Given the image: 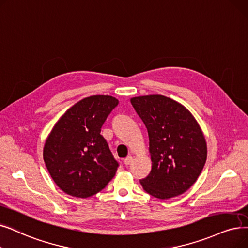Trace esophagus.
Returning <instances> with one entry per match:
<instances>
[{
	"mask_svg": "<svg viewBox=\"0 0 248 248\" xmlns=\"http://www.w3.org/2000/svg\"><path fill=\"white\" fill-rule=\"evenodd\" d=\"M132 160H133V157H132V156H127V157L124 160V163L125 165H130L131 162H132Z\"/></svg>",
	"mask_w": 248,
	"mask_h": 248,
	"instance_id": "34e87169",
	"label": "esophagus"
}]
</instances>
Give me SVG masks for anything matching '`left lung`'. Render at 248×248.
Wrapping results in <instances>:
<instances>
[{
  "label": "left lung",
  "mask_w": 248,
  "mask_h": 248,
  "mask_svg": "<svg viewBox=\"0 0 248 248\" xmlns=\"http://www.w3.org/2000/svg\"><path fill=\"white\" fill-rule=\"evenodd\" d=\"M149 136L152 169L140 180L146 192L167 200L186 192L207 160V144L195 117L184 105L163 95L131 99Z\"/></svg>",
  "instance_id": "left-lung-1"
}]
</instances>
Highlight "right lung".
<instances>
[{
    "label": "right lung",
    "instance_id": "1",
    "mask_svg": "<svg viewBox=\"0 0 248 248\" xmlns=\"http://www.w3.org/2000/svg\"><path fill=\"white\" fill-rule=\"evenodd\" d=\"M118 100L108 95L86 97L69 108L53 126L44 149L50 176L68 195L89 198L102 190L120 166L101 126Z\"/></svg>",
    "mask_w": 248,
    "mask_h": 248
}]
</instances>
